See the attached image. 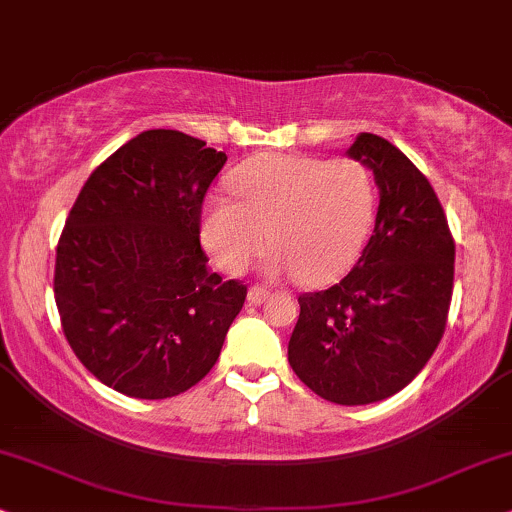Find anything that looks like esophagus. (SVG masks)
<instances>
[{
  "mask_svg": "<svg viewBox=\"0 0 512 512\" xmlns=\"http://www.w3.org/2000/svg\"><path fill=\"white\" fill-rule=\"evenodd\" d=\"M270 296V292L266 287H261V285H254V287H249V301L254 306H261L263 301H266Z\"/></svg>",
  "mask_w": 512,
  "mask_h": 512,
  "instance_id": "34e87169",
  "label": "esophagus"
}]
</instances>
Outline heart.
Returning <instances> with one entry per match:
<instances>
[{
	"label": "heart",
	"mask_w": 512,
	"mask_h": 512,
	"mask_svg": "<svg viewBox=\"0 0 512 512\" xmlns=\"http://www.w3.org/2000/svg\"><path fill=\"white\" fill-rule=\"evenodd\" d=\"M237 201L213 197L201 239L225 273H244L266 246L273 270H294L304 285H327L361 256L375 220V182L363 163L268 154L232 175Z\"/></svg>",
	"instance_id": "heart-1"
}]
</instances>
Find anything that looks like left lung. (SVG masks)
<instances>
[{
	"label": "left lung",
	"instance_id": "8db88e82",
	"mask_svg": "<svg viewBox=\"0 0 512 512\" xmlns=\"http://www.w3.org/2000/svg\"><path fill=\"white\" fill-rule=\"evenodd\" d=\"M346 154L375 175V230L342 282L299 296L289 365L323 399L363 406L413 382L439 346L456 242L430 180L401 149L361 132Z\"/></svg>",
	"mask_w": 512,
	"mask_h": 512
}]
</instances>
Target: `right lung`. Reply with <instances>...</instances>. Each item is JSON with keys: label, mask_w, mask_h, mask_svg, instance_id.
Wrapping results in <instances>:
<instances>
[{"label": "right lung", "mask_w": 512, "mask_h": 512, "mask_svg": "<svg viewBox=\"0 0 512 512\" xmlns=\"http://www.w3.org/2000/svg\"><path fill=\"white\" fill-rule=\"evenodd\" d=\"M225 151L147 130L92 170L56 244L54 299L80 363L132 399L208 375L246 285L206 268L201 206Z\"/></svg>", "instance_id": "1"}]
</instances>
